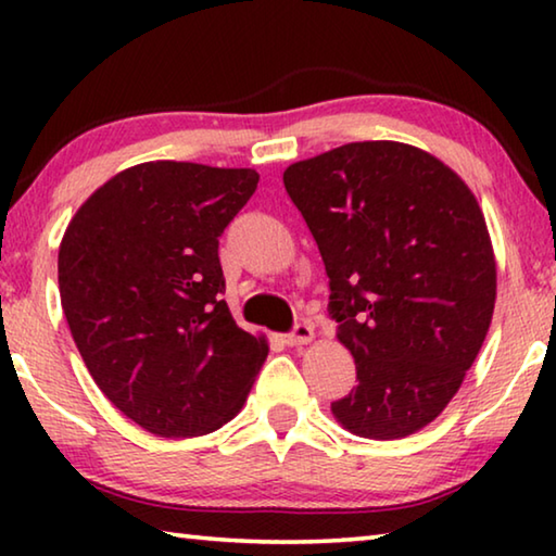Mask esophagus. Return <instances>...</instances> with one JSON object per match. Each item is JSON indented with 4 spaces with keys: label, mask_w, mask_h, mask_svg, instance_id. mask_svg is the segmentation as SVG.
Wrapping results in <instances>:
<instances>
[{
    "label": "esophagus",
    "mask_w": 556,
    "mask_h": 556,
    "mask_svg": "<svg viewBox=\"0 0 556 556\" xmlns=\"http://www.w3.org/2000/svg\"><path fill=\"white\" fill-rule=\"evenodd\" d=\"M312 341H314V326L306 324V321L296 324L294 328H291V333L285 336V343L287 345H306V343H312Z\"/></svg>",
    "instance_id": "obj_1"
}]
</instances>
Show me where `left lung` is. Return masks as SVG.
Returning <instances> with one entry per match:
<instances>
[{
  "instance_id": "8db88e82",
  "label": "left lung",
  "mask_w": 556,
  "mask_h": 556,
  "mask_svg": "<svg viewBox=\"0 0 556 556\" xmlns=\"http://www.w3.org/2000/svg\"><path fill=\"white\" fill-rule=\"evenodd\" d=\"M328 275V314L357 384L331 402L365 439L409 437L444 412L485 341L495 257L470 188L402 142H351L285 172Z\"/></svg>"
}]
</instances>
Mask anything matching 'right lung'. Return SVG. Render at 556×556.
Returning a JSON list of instances; mask_svg holds the SVG:
<instances>
[{"label":"right lung","instance_id":"obj_1","mask_svg":"<svg viewBox=\"0 0 556 556\" xmlns=\"http://www.w3.org/2000/svg\"><path fill=\"white\" fill-rule=\"evenodd\" d=\"M260 181L252 168L147 162L100 186L59 250L65 321L105 397L156 437L220 429L267 357L225 304L218 238Z\"/></svg>","mask_w":556,"mask_h":556}]
</instances>
